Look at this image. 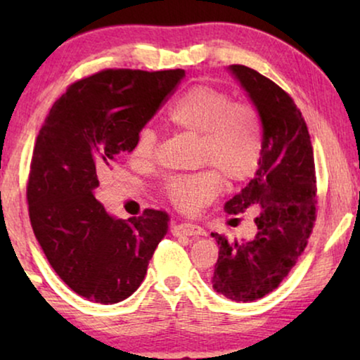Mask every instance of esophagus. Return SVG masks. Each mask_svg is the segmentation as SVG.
<instances>
[{"label": "esophagus", "instance_id": "34e87169", "mask_svg": "<svg viewBox=\"0 0 360 360\" xmlns=\"http://www.w3.org/2000/svg\"><path fill=\"white\" fill-rule=\"evenodd\" d=\"M174 234L175 236H203L205 229L200 228V226H196V224L180 223L174 228Z\"/></svg>", "mask_w": 360, "mask_h": 360}]
</instances>
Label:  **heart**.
Listing matches in <instances>:
<instances>
[{"label": "heart", "mask_w": 360, "mask_h": 360, "mask_svg": "<svg viewBox=\"0 0 360 360\" xmlns=\"http://www.w3.org/2000/svg\"><path fill=\"white\" fill-rule=\"evenodd\" d=\"M169 121L198 136V162L208 169L167 179L164 191L184 213L208 205L226 181H243L257 169L264 150V122L250 101H233L228 91L210 85L186 90L169 111ZM131 155L149 164L157 155V134L150 127L137 132Z\"/></svg>", "instance_id": "b5f03b06"}]
</instances>
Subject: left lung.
<instances>
[{"label": "left lung", "mask_w": 360, "mask_h": 360, "mask_svg": "<svg viewBox=\"0 0 360 360\" xmlns=\"http://www.w3.org/2000/svg\"><path fill=\"white\" fill-rule=\"evenodd\" d=\"M264 122V150L255 176L229 201L228 214L254 208L257 233L229 243L213 233L219 255L213 288L234 302H254L274 292L303 254L316 221L313 146L302 111L270 78L231 65Z\"/></svg>", "instance_id": "left-lung-1"}]
</instances>
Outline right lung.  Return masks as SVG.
Listing matches in <instances>:
<instances>
[{"instance_id": "1", "label": "right lung", "mask_w": 360, "mask_h": 360, "mask_svg": "<svg viewBox=\"0 0 360 360\" xmlns=\"http://www.w3.org/2000/svg\"><path fill=\"white\" fill-rule=\"evenodd\" d=\"M184 77L181 68L98 72L72 83L39 131L27 180L32 231L58 277L90 302L131 297L169 231L165 211L116 219L95 195Z\"/></svg>"}]
</instances>
